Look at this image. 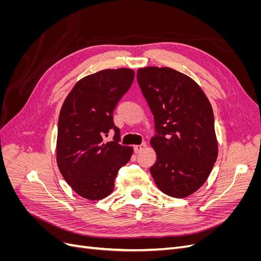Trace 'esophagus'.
Wrapping results in <instances>:
<instances>
[{"label": "esophagus", "mask_w": 261, "mask_h": 261, "mask_svg": "<svg viewBox=\"0 0 261 261\" xmlns=\"http://www.w3.org/2000/svg\"><path fill=\"white\" fill-rule=\"evenodd\" d=\"M145 147H146V143H143L141 145L134 146V150H135L136 153H139L140 151H143V150L145 149Z\"/></svg>", "instance_id": "1"}]
</instances>
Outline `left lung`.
I'll list each match as a JSON object with an SVG mask.
<instances>
[{
    "instance_id": "8db88e82",
    "label": "left lung",
    "mask_w": 261,
    "mask_h": 261,
    "mask_svg": "<svg viewBox=\"0 0 261 261\" xmlns=\"http://www.w3.org/2000/svg\"><path fill=\"white\" fill-rule=\"evenodd\" d=\"M137 82L154 120L150 144L156 161L150 173L164 194L192 195L207 180L218 156L210 102L191 77L170 67L139 68Z\"/></svg>"
}]
</instances>
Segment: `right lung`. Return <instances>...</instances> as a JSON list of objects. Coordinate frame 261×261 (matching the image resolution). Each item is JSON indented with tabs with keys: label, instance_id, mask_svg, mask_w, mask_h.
<instances>
[{
	"label": "right lung",
	"instance_id": "right-lung-1",
	"mask_svg": "<svg viewBox=\"0 0 261 261\" xmlns=\"http://www.w3.org/2000/svg\"><path fill=\"white\" fill-rule=\"evenodd\" d=\"M135 73L129 68L103 69L86 76L62 106L57 161L67 184L84 198L99 200L113 192L117 172L130 160L133 148L120 145L113 121L118 101L127 92ZM113 130V142L104 140Z\"/></svg>",
	"mask_w": 261,
	"mask_h": 261
}]
</instances>
